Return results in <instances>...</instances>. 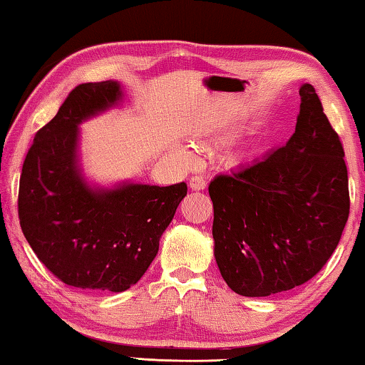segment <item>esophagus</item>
Listing matches in <instances>:
<instances>
[{
	"instance_id": "esophagus-1",
	"label": "esophagus",
	"mask_w": 365,
	"mask_h": 365,
	"mask_svg": "<svg viewBox=\"0 0 365 365\" xmlns=\"http://www.w3.org/2000/svg\"><path fill=\"white\" fill-rule=\"evenodd\" d=\"M190 188H192L193 192H201V190H205L206 188L205 178L200 177V175L192 177V178H190Z\"/></svg>"
}]
</instances>
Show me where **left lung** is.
<instances>
[{"label": "left lung", "mask_w": 365, "mask_h": 365, "mask_svg": "<svg viewBox=\"0 0 365 365\" xmlns=\"http://www.w3.org/2000/svg\"><path fill=\"white\" fill-rule=\"evenodd\" d=\"M294 135L210 183L214 258L234 292L266 297L312 279L349 216L348 169L314 86L299 89Z\"/></svg>", "instance_id": "1"}]
</instances>
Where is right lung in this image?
I'll use <instances>...</instances> for the list:
<instances>
[{
  "label": "right lung",
  "instance_id": "obj_1",
  "mask_svg": "<svg viewBox=\"0 0 365 365\" xmlns=\"http://www.w3.org/2000/svg\"><path fill=\"white\" fill-rule=\"evenodd\" d=\"M123 99L118 81L74 88L37 131L19 182V221L40 262L68 286L123 292L159 252V240L187 196L170 187L123 182L97 187L79 164V125Z\"/></svg>",
  "mask_w": 365,
  "mask_h": 365
}]
</instances>
